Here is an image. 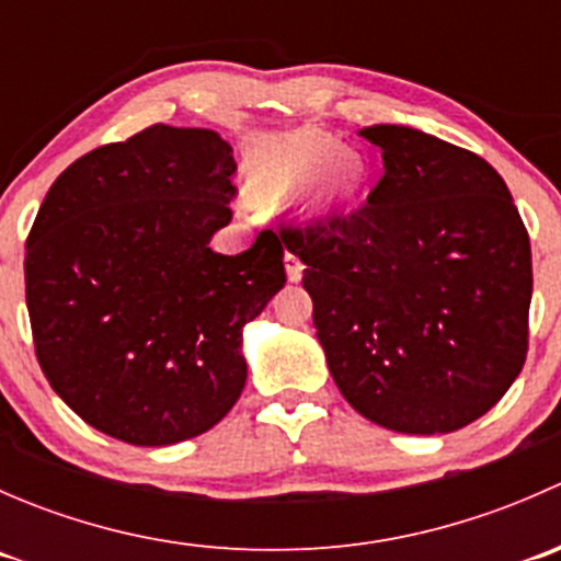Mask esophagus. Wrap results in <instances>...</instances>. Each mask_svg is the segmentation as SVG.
I'll list each match as a JSON object with an SVG mask.
<instances>
[{
	"label": "esophagus",
	"mask_w": 561,
	"mask_h": 561,
	"mask_svg": "<svg viewBox=\"0 0 561 561\" xmlns=\"http://www.w3.org/2000/svg\"><path fill=\"white\" fill-rule=\"evenodd\" d=\"M285 268H287V276H290V282H301L304 276V263L296 257L293 252L285 254Z\"/></svg>",
	"instance_id": "obj_1"
}]
</instances>
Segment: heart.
Segmentation results:
<instances>
[{"label": "heart", "instance_id": "obj_1", "mask_svg": "<svg viewBox=\"0 0 561 561\" xmlns=\"http://www.w3.org/2000/svg\"><path fill=\"white\" fill-rule=\"evenodd\" d=\"M336 154V144L325 135H287L260 146L249 162V190L257 201L279 203L296 195L325 168ZM364 181V165L358 157L344 154L328 167L317 184L322 201H344Z\"/></svg>", "mask_w": 561, "mask_h": 561}]
</instances>
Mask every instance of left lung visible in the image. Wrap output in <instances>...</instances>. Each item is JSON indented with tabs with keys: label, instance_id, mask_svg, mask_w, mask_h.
<instances>
[{
	"label": "left lung",
	"instance_id": "1",
	"mask_svg": "<svg viewBox=\"0 0 561 561\" xmlns=\"http://www.w3.org/2000/svg\"><path fill=\"white\" fill-rule=\"evenodd\" d=\"M360 135L386 165L364 206L279 236L307 265L317 339L353 410L401 434H450L524 369L529 233L483 157L399 124Z\"/></svg>",
	"mask_w": 561,
	"mask_h": 561
}]
</instances>
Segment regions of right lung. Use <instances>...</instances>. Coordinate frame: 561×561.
<instances>
[{
	"label": "right lung",
	"mask_w": 561,
	"mask_h": 561,
	"mask_svg": "<svg viewBox=\"0 0 561 561\" xmlns=\"http://www.w3.org/2000/svg\"><path fill=\"white\" fill-rule=\"evenodd\" d=\"M214 129L154 124L72 162L26 239L39 369L89 426L160 448L222 421L247 382L241 331L285 287V241L208 247L233 219Z\"/></svg>",
	"instance_id": "obj_1"
}]
</instances>
